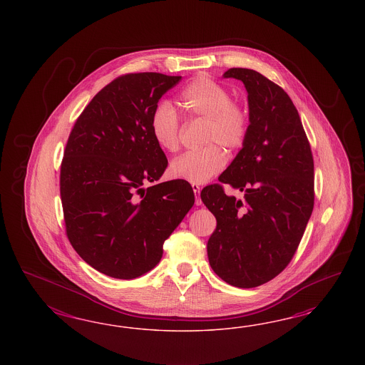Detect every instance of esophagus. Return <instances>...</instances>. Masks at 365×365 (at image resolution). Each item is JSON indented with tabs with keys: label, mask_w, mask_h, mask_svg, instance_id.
<instances>
[{
	"label": "esophagus",
	"mask_w": 365,
	"mask_h": 365,
	"mask_svg": "<svg viewBox=\"0 0 365 365\" xmlns=\"http://www.w3.org/2000/svg\"><path fill=\"white\" fill-rule=\"evenodd\" d=\"M192 190H194V194H195V203L200 206L202 205V199H200V187H199L198 185H192L191 186Z\"/></svg>",
	"instance_id": "obj_1"
}]
</instances>
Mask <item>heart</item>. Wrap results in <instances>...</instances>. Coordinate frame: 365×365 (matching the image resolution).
I'll use <instances>...</instances> for the list:
<instances>
[{
	"mask_svg": "<svg viewBox=\"0 0 365 365\" xmlns=\"http://www.w3.org/2000/svg\"><path fill=\"white\" fill-rule=\"evenodd\" d=\"M180 103L190 118L206 120L202 138V144L206 147L178 156L171 162L168 173L192 185L206 183L226 165V155L219 145L235 151L246 142L250 112L243 103L232 99L230 91L223 84L206 76L194 78L183 89ZM150 131L162 150L175 153L179 148L180 123L170 101L156 104L150 118Z\"/></svg>",
	"mask_w": 365,
	"mask_h": 365,
	"instance_id": "1",
	"label": "heart"
}]
</instances>
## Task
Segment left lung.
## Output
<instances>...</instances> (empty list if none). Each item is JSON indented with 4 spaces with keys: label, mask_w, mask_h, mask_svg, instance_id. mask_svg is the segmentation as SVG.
Masks as SVG:
<instances>
[{
    "label": "left lung",
    "mask_w": 365,
    "mask_h": 365,
    "mask_svg": "<svg viewBox=\"0 0 365 365\" xmlns=\"http://www.w3.org/2000/svg\"><path fill=\"white\" fill-rule=\"evenodd\" d=\"M223 78L247 91L250 130L242 150L218 178L243 192L237 199L222 185L200 198L217 220L207 242L211 269L232 287H255L292 261L314 205V165L297 108L276 83L247 68Z\"/></svg>",
    "instance_id": "1"
}]
</instances>
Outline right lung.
Instances as JSON below:
<instances>
[{"instance_id": "1", "label": "right lung", "mask_w": 365, "mask_h": 365, "mask_svg": "<svg viewBox=\"0 0 365 365\" xmlns=\"http://www.w3.org/2000/svg\"><path fill=\"white\" fill-rule=\"evenodd\" d=\"M180 78L156 72L119 76L91 100L69 133L60 170L66 235L106 276L133 279L154 269L163 243L194 205L186 180L144 187L168 165L150 118Z\"/></svg>"}]
</instances>
